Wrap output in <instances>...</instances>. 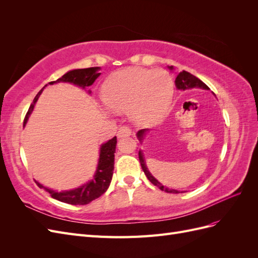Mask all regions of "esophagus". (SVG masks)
Here are the masks:
<instances>
[{"mask_svg": "<svg viewBox=\"0 0 258 258\" xmlns=\"http://www.w3.org/2000/svg\"><path fill=\"white\" fill-rule=\"evenodd\" d=\"M117 136L118 138H126L131 136V129L128 126H122L117 131Z\"/></svg>", "mask_w": 258, "mask_h": 258, "instance_id": "obj_1", "label": "esophagus"}]
</instances>
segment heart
<instances>
[{
	"label": "heart",
	"instance_id": "heart-1",
	"mask_svg": "<svg viewBox=\"0 0 258 258\" xmlns=\"http://www.w3.org/2000/svg\"><path fill=\"white\" fill-rule=\"evenodd\" d=\"M173 82L163 70L128 68L107 77L102 88L104 104L113 111L128 108L140 126L161 119L173 99Z\"/></svg>",
	"mask_w": 258,
	"mask_h": 258
}]
</instances>
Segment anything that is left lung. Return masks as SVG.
Returning <instances> with one entry per match:
<instances>
[{
  "label": "left lung",
  "mask_w": 258,
  "mask_h": 258,
  "mask_svg": "<svg viewBox=\"0 0 258 258\" xmlns=\"http://www.w3.org/2000/svg\"><path fill=\"white\" fill-rule=\"evenodd\" d=\"M168 68L171 70V71H172V70L174 69L172 66L168 67ZM175 86H176V88L178 90H187V89H192V88H200V89H205V90L210 89L204 82L198 79V77L194 76L192 74L186 72V71H182V72L178 73V75L176 76V79H175ZM148 131H150V129H142V130L138 131L137 137L139 139V141L141 142V144L143 143V140H144V138H145V136H146ZM139 159H140V162H141V167L144 171L146 177L150 179V182L152 184H154L155 186H157L159 189L166 191V192H172V194H178L179 192L176 189H170V188H168V187H165L160 182H158V179H156L152 175V173L147 169L145 158H144L142 151H139Z\"/></svg>",
  "instance_id": "left-lung-1"
}]
</instances>
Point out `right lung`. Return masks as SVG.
<instances>
[{"label":"right lung","instance_id":"right-lung-1","mask_svg":"<svg viewBox=\"0 0 258 258\" xmlns=\"http://www.w3.org/2000/svg\"><path fill=\"white\" fill-rule=\"evenodd\" d=\"M99 71H100L99 67L87 68V69H75V70H72V71L67 72L63 76H61L60 79H58L54 82H50L49 84L53 85L57 83H70L75 86H79V87L83 89H86L95 83V81L101 75ZM46 86L47 85H45L43 89L38 91V93L33 100V103L30 105L29 111L26 115L25 121H23V127H25L26 123L28 122L30 115L32 114L34 110L36 101L38 100V98H40L41 93L43 92ZM88 93H91V91L88 90ZM116 144H117L116 137L108 140L107 142L101 144L98 166H97L95 174H93V177L87 183L77 187V188L57 191L51 188H47V187L43 186L37 181H35V183L37 184L38 187H41V188H44L46 191L49 192V195L53 199L64 202V204L74 205V206L88 205L89 202L99 198L101 195H103L111 184L113 171H114V157H115V152H116Z\"/></svg>","mask_w":258,"mask_h":258}]
</instances>
